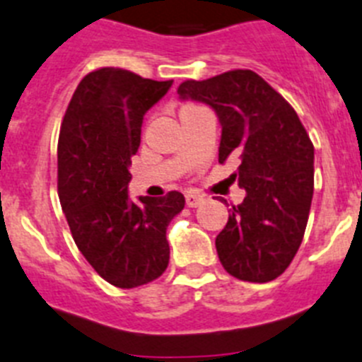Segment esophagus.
Listing matches in <instances>:
<instances>
[{
  "label": "esophagus",
  "instance_id": "1",
  "mask_svg": "<svg viewBox=\"0 0 362 362\" xmlns=\"http://www.w3.org/2000/svg\"><path fill=\"white\" fill-rule=\"evenodd\" d=\"M202 197H200V194H197V193H187L185 194V204H187V206L189 207H197L199 206L200 202H202Z\"/></svg>",
  "mask_w": 362,
  "mask_h": 362
}]
</instances>
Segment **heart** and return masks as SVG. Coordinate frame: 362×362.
I'll return each instance as SVG.
<instances>
[{
    "label": "heart",
    "mask_w": 362,
    "mask_h": 362,
    "mask_svg": "<svg viewBox=\"0 0 362 362\" xmlns=\"http://www.w3.org/2000/svg\"><path fill=\"white\" fill-rule=\"evenodd\" d=\"M189 107H193V105H187V107H184V109H189ZM184 109H182V111H184Z\"/></svg>",
    "instance_id": "1"
}]
</instances>
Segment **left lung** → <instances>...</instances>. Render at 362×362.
<instances>
[{
	"mask_svg": "<svg viewBox=\"0 0 362 362\" xmlns=\"http://www.w3.org/2000/svg\"><path fill=\"white\" fill-rule=\"evenodd\" d=\"M178 94L215 109L222 124L218 162L238 160L233 178L246 189L216 235L220 262L238 281H273L298 251L312 206L313 144L306 129L293 107L250 69L182 81Z\"/></svg>",
	"mask_w": 362,
	"mask_h": 362,
	"instance_id": "8db88e82",
	"label": "left lung"
}]
</instances>
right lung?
I'll list each match as a JSON object with an SVG mask.
<instances>
[{
  "instance_id": "1",
  "label": "right lung",
  "mask_w": 362,
  "mask_h": 362,
  "mask_svg": "<svg viewBox=\"0 0 362 362\" xmlns=\"http://www.w3.org/2000/svg\"><path fill=\"white\" fill-rule=\"evenodd\" d=\"M171 83L125 69H96L76 87L59 129L58 197L72 238L94 272L124 290L165 272V229L185 204L178 191L140 202L127 194L144 115Z\"/></svg>"
}]
</instances>
